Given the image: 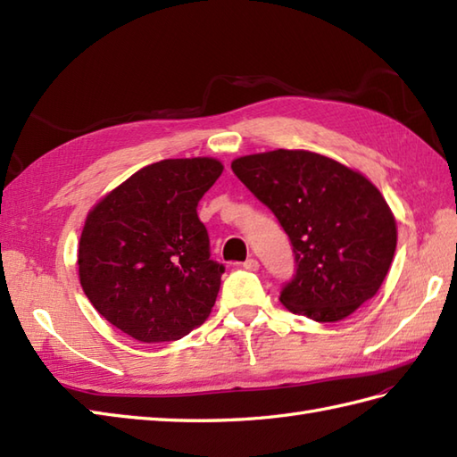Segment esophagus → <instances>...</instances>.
<instances>
[{
  "label": "esophagus",
  "mask_w": 457,
  "mask_h": 457,
  "mask_svg": "<svg viewBox=\"0 0 457 457\" xmlns=\"http://www.w3.org/2000/svg\"><path fill=\"white\" fill-rule=\"evenodd\" d=\"M244 269L247 270H259V261L257 259H247L244 263Z\"/></svg>",
  "instance_id": "34e87169"
}]
</instances>
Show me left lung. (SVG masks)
Masks as SVG:
<instances>
[{
  "mask_svg": "<svg viewBox=\"0 0 457 457\" xmlns=\"http://www.w3.org/2000/svg\"><path fill=\"white\" fill-rule=\"evenodd\" d=\"M231 169L293 244L296 275L278 298L287 310L339 322L378 293L395 257L396 220L365 174L304 149L245 154Z\"/></svg>",
  "mask_w": 457,
  "mask_h": 457,
  "instance_id": "8db88e82",
  "label": "left lung"
}]
</instances>
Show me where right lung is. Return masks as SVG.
Listing matches in <instances>:
<instances>
[{
  "instance_id": "obj_1",
  "label": "right lung",
  "mask_w": 457,
  "mask_h": 457,
  "mask_svg": "<svg viewBox=\"0 0 457 457\" xmlns=\"http://www.w3.org/2000/svg\"><path fill=\"white\" fill-rule=\"evenodd\" d=\"M223 164L212 157L143 167L94 204L79 244L92 306L143 344L174 342L208 320L223 267L196 206Z\"/></svg>"
}]
</instances>
